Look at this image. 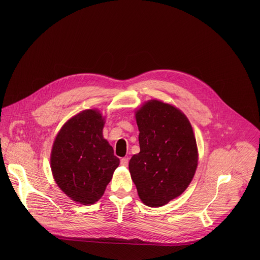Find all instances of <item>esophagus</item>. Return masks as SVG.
<instances>
[{"instance_id": "34e87169", "label": "esophagus", "mask_w": 260, "mask_h": 260, "mask_svg": "<svg viewBox=\"0 0 260 260\" xmlns=\"http://www.w3.org/2000/svg\"><path fill=\"white\" fill-rule=\"evenodd\" d=\"M121 165L123 166H128V163H129V158L128 157H124L121 159Z\"/></svg>"}]
</instances>
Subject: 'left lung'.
Returning a JSON list of instances; mask_svg holds the SVG:
<instances>
[{
    "instance_id": "left-lung-1",
    "label": "left lung",
    "mask_w": 260,
    "mask_h": 260,
    "mask_svg": "<svg viewBox=\"0 0 260 260\" xmlns=\"http://www.w3.org/2000/svg\"><path fill=\"white\" fill-rule=\"evenodd\" d=\"M140 152L129 162L141 201L160 207L178 197L192 181L198 151L192 126L176 107L150 100L136 111Z\"/></svg>"
}]
</instances>
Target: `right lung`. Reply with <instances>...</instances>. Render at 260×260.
Segmentation results:
<instances>
[{"mask_svg":"<svg viewBox=\"0 0 260 260\" xmlns=\"http://www.w3.org/2000/svg\"><path fill=\"white\" fill-rule=\"evenodd\" d=\"M98 110L80 112L68 120L53 144L51 169L60 189L73 201L94 204L105 192L120 160L103 137Z\"/></svg>","mask_w":260,"mask_h":260,"instance_id":"add662e5","label":"right lung"}]
</instances>
